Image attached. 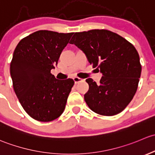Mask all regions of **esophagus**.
<instances>
[{"label": "esophagus", "mask_w": 155, "mask_h": 155, "mask_svg": "<svg viewBox=\"0 0 155 155\" xmlns=\"http://www.w3.org/2000/svg\"><path fill=\"white\" fill-rule=\"evenodd\" d=\"M73 80H74V84H78V83L79 82H81V81H82L83 80L81 79V78H78V77H74V78H73Z\"/></svg>", "instance_id": "34e87169"}]
</instances>
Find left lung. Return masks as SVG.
<instances>
[{
  "mask_svg": "<svg viewBox=\"0 0 155 155\" xmlns=\"http://www.w3.org/2000/svg\"><path fill=\"white\" fill-rule=\"evenodd\" d=\"M81 49L89 63L102 74L98 84L86 80L84 95L88 107L102 116H114L127 106L137 92L141 74L140 56L134 46L107 30L74 33L70 41Z\"/></svg>",
  "mask_w": 155,
  "mask_h": 155,
  "instance_id": "obj_1",
  "label": "left lung"
}]
</instances>
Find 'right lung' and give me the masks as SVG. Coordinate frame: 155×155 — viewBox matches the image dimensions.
Wrapping results in <instances>:
<instances>
[{
    "mask_svg": "<svg viewBox=\"0 0 155 155\" xmlns=\"http://www.w3.org/2000/svg\"><path fill=\"white\" fill-rule=\"evenodd\" d=\"M73 33L39 30L17 45L10 64L12 85L26 113L39 122H51L63 113L74 82L51 73Z\"/></svg>",
    "mask_w": 155,
    "mask_h": 155,
    "instance_id": "obj_1",
    "label": "right lung"
}]
</instances>
